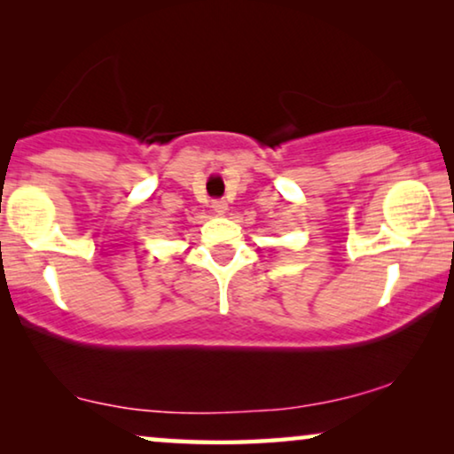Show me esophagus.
Instances as JSON below:
<instances>
[{
    "label": "esophagus",
    "mask_w": 454,
    "mask_h": 454,
    "mask_svg": "<svg viewBox=\"0 0 454 454\" xmlns=\"http://www.w3.org/2000/svg\"><path fill=\"white\" fill-rule=\"evenodd\" d=\"M213 210L216 215H223L227 210V202L223 198H216V200H213Z\"/></svg>",
    "instance_id": "1"
}]
</instances>
